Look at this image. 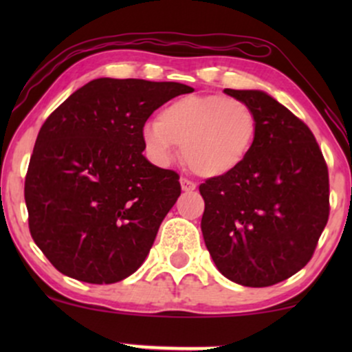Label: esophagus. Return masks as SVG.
<instances>
[{"label": "esophagus", "mask_w": 352, "mask_h": 352, "mask_svg": "<svg viewBox=\"0 0 352 352\" xmlns=\"http://www.w3.org/2000/svg\"><path fill=\"white\" fill-rule=\"evenodd\" d=\"M180 185H182V190H184V192H193V190L197 188L195 182L185 179V177H184V179H180Z\"/></svg>", "instance_id": "1"}]
</instances>
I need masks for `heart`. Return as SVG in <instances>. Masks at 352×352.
<instances>
[{
  "mask_svg": "<svg viewBox=\"0 0 352 352\" xmlns=\"http://www.w3.org/2000/svg\"><path fill=\"white\" fill-rule=\"evenodd\" d=\"M256 135L253 109L221 94H190L172 100L157 122L144 127L145 147L159 164H168L182 147L185 162L204 177L227 175L240 167Z\"/></svg>",
  "mask_w": 352,
  "mask_h": 352,
  "instance_id": "obj_1",
  "label": "heart"
}]
</instances>
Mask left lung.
Segmentation results:
<instances>
[{"label": "left lung", "instance_id": "left-lung-1", "mask_svg": "<svg viewBox=\"0 0 352 352\" xmlns=\"http://www.w3.org/2000/svg\"><path fill=\"white\" fill-rule=\"evenodd\" d=\"M256 117L248 157L200 185L201 233L228 280L265 288L308 265L329 218L328 165L309 127L261 91L225 89Z\"/></svg>", "mask_w": 352, "mask_h": 352}]
</instances>
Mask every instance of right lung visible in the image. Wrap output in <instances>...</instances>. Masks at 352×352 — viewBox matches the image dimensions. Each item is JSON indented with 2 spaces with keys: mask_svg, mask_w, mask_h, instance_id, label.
Segmentation results:
<instances>
[{
  "mask_svg": "<svg viewBox=\"0 0 352 352\" xmlns=\"http://www.w3.org/2000/svg\"><path fill=\"white\" fill-rule=\"evenodd\" d=\"M180 82L100 78L47 117L24 180L34 243L58 272L111 285L137 272L179 199V173L142 155L144 125Z\"/></svg>",
  "mask_w": 352,
  "mask_h": 352,
  "instance_id": "add662e5",
  "label": "right lung"
}]
</instances>
